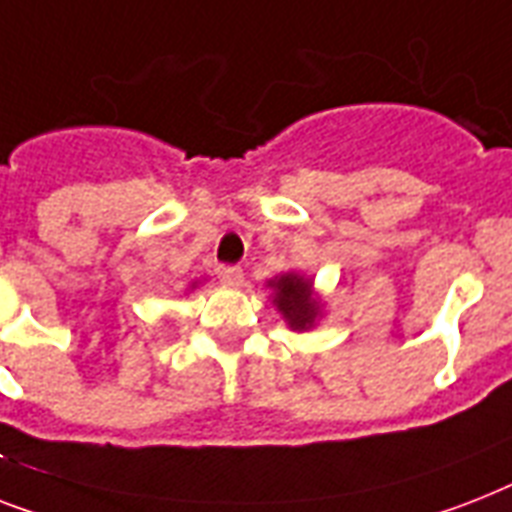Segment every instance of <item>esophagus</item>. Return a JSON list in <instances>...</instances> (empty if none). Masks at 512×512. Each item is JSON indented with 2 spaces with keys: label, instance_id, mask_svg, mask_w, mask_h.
<instances>
[{
  "label": "esophagus",
  "instance_id": "esophagus-1",
  "mask_svg": "<svg viewBox=\"0 0 512 512\" xmlns=\"http://www.w3.org/2000/svg\"><path fill=\"white\" fill-rule=\"evenodd\" d=\"M217 279L223 281V284H231V287H239L241 281H244V271H241L239 265H217Z\"/></svg>",
  "mask_w": 512,
  "mask_h": 512
}]
</instances>
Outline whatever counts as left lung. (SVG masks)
Instances as JSON below:
<instances>
[{"label":"left lung","instance_id":"left-lung-1","mask_svg":"<svg viewBox=\"0 0 512 512\" xmlns=\"http://www.w3.org/2000/svg\"><path fill=\"white\" fill-rule=\"evenodd\" d=\"M268 287L276 289V297L273 303L284 313V319L289 321L292 329H308L319 313V305L316 300H311V284L303 279V276H295V273H287L276 281H268Z\"/></svg>","mask_w":512,"mask_h":512}]
</instances>
